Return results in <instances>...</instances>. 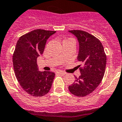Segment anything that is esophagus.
<instances>
[{"mask_svg":"<svg viewBox=\"0 0 122 122\" xmlns=\"http://www.w3.org/2000/svg\"><path fill=\"white\" fill-rule=\"evenodd\" d=\"M56 73H59V74H61V75H64L66 74V72H63V71H57V72Z\"/></svg>","mask_w":122,"mask_h":122,"instance_id":"esophagus-1","label":"esophagus"}]
</instances>
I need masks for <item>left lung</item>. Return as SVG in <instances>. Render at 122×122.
<instances>
[{
	"label": "left lung",
	"instance_id": "obj_1",
	"mask_svg": "<svg viewBox=\"0 0 122 122\" xmlns=\"http://www.w3.org/2000/svg\"><path fill=\"white\" fill-rule=\"evenodd\" d=\"M79 43L77 59L83 65L81 75L68 88L72 94L85 97L94 91L103 78L107 57L100 41L88 32L81 30H71ZM79 66L81 65H79Z\"/></svg>",
	"mask_w": 122,
	"mask_h": 122
}]
</instances>
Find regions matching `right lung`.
<instances>
[{
    "mask_svg": "<svg viewBox=\"0 0 122 122\" xmlns=\"http://www.w3.org/2000/svg\"><path fill=\"white\" fill-rule=\"evenodd\" d=\"M56 31L35 30L19 38L13 55L15 74L23 90L34 97L50 91L55 73L38 71L37 59L43 53L48 38Z\"/></svg>",
    "mask_w": 122,
    "mask_h": 122,
    "instance_id": "add662e5",
    "label": "right lung"
}]
</instances>
